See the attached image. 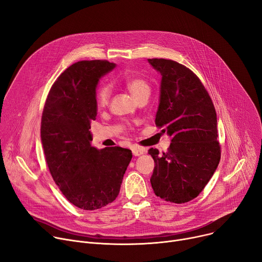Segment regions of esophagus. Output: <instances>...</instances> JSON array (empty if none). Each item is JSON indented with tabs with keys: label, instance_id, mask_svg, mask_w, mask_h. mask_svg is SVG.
<instances>
[{
	"label": "esophagus",
	"instance_id": "esophagus-1",
	"mask_svg": "<svg viewBox=\"0 0 262 262\" xmlns=\"http://www.w3.org/2000/svg\"><path fill=\"white\" fill-rule=\"evenodd\" d=\"M132 150H133V155L136 156V157L141 156V155H143L145 152L144 148H140V147H137V146H134Z\"/></svg>",
	"mask_w": 262,
	"mask_h": 262
}]
</instances>
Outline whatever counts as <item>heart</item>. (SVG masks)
Here are the masks:
<instances>
[{
  "label": "heart",
  "mask_w": 262,
  "mask_h": 262,
  "mask_svg": "<svg viewBox=\"0 0 262 262\" xmlns=\"http://www.w3.org/2000/svg\"><path fill=\"white\" fill-rule=\"evenodd\" d=\"M126 87L130 95L136 99L137 97L141 96L143 94H148L150 92L149 85L148 83L141 79V78H135V79H127L126 80ZM111 91L110 87L106 85H103L99 87V90L97 92V102L100 106H105L108 103Z\"/></svg>",
  "instance_id": "b5f03b06"
}]
</instances>
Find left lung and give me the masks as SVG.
Segmentation results:
<instances>
[{
	"label": "left lung",
	"mask_w": 262,
	"mask_h": 262,
	"mask_svg": "<svg viewBox=\"0 0 262 262\" xmlns=\"http://www.w3.org/2000/svg\"><path fill=\"white\" fill-rule=\"evenodd\" d=\"M147 61L161 75L156 125L171 137L167 152L148 149L155 161L151 187L166 201L185 203L201 193L220 161L216 111L190 69L171 60Z\"/></svg>",
	"instance_id": "obj_1"
}]
</instances>
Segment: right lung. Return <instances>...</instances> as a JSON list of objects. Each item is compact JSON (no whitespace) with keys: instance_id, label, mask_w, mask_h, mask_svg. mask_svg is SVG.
I'll list each match as a JSON object with an SVG mask.
<instances>
[{"instance_id":"1","label":"right lung","mask_w":262,"mask_h":262,"mask_svg":"<svg viewBox=\"0 0 262 262\" xmlns=\"http://www.w3.org/2000/svg\"><path fill=\"white\" fill-rule=\"evenodd\" d=\"M116 66L100 60L69 66L51 86L43 110L41 141L49 171L66 199L85 211L117 198L133 157L127 148L98 150L91 144L97 87Z\"/></svg>"}]
</instances>
